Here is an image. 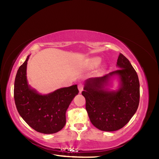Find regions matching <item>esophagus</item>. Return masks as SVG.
I'll list each match as a JSON object with an SVG mask.
<instances>
[{
    "label": "esophagus",
    "instance_id": "obj_1",
    "mask_svg": "<svg viewBox=\"0 0 159 159\" xmlns=\"http://www.w3.org/2000/svg\"><path fill=\"white\" fill-rule=\"evenodd\" d=\"M78 89H79L80 93H81L83 90V85L81 84V83H79V84L78 85Z\"/></svg>",
    "mask_w": 159,
    "mask_h": 159
}]
</instances>
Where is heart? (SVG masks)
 I'll list each match as a JSON object with an SVG mask.
<instances>
[{
	"instance_id": "heart-1",
	"label": "heart",
	"mask_w": 159,
	"mask_h": 159,
	"mask_svg": "<svg viewBox=\"0 0 159 159\" xmlns=\"http://www.w3.org/2000/svg\"><path fill=\"white\" fill-rule=\"evenodd\" d=\"M102 60L99 57H95L91 59L90 61V65L91 66H97L101 63Z\"/></svg>"
}]
</instances>
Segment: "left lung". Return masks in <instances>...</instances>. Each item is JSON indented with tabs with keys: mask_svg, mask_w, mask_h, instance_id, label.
Masks as SVG:
<instances>
[{
	"mask_svg": "<svg viewBox=\"0 0 159 159\" xmlns=\"http://www.w3.org/2000/svg\"><path fill=\"white\" fill-rule=\"evenodd\" d=\"M119 69L102 77L86 80L82 95L85 109L92 124L102 131H115L127 124L138 108L139 82L138 74L129 60L120 53L117 60ZM113 75L121 79L117 91L104 88Z\"/></svg>",
	"mask_w": 159,
	"mask_h": 159,
	"instance_id": "1",
	"label": "left lung"
}]
</instances>
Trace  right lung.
<instances>
[{"instance_id":"right-lung-1","label":"right lung","mask_w":159,"mask_h":159,"mask_svg":"<svg viewBox=\"0 0 159 159\" xmlns=\"http://www.w3.org/2000/svg\"><path fill=\"white\" fill-rule=\"evenodd\" d=\"M26 61L19 68L15 77L14 98L19 114L27 124L39 133L52 134L66 124V111L78 93L77 85L63 88L46 95L31 89L26 80Z\"/></svg>"}]
</instances>
